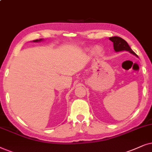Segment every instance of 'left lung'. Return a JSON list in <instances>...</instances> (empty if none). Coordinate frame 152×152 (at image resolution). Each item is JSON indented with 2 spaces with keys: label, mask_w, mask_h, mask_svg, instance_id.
<instances>
[{
  "label": "left lung",
  "mask_w": 152,
  "mask_h": 152,
  "mask_svg": "<svg viewBox=\"0 0 152 152\" xmlns=\"http://www.w3.org/2000/svg\"><path fill=\"white\" fill-rule=\"evenodd\" d=\"M109 39L113 42V47H114L115 52L126 50V51H129L131 53H132L133 55H135L137 57V56L133 52V50L129 46L128 43L124 39H123L122 38L120 37H112L109 38Z\"/></svg>",
  "instance_id": "left-lung-1"
}]
</instances>
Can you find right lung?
<instances>
[{
    "label": "right lung",
    "mask_w": 152,
    "mask_h": 152,
    "mask_svg": "<svg viewBox=\"0 0 152 152\" xmlns=\"http://www.w3.org/2000/svg\"><path fill=\"white\" fill-rule=\"evenodd\" d=\"M43 41V39H35V40H33V42H42Z\"/></svg>",
    "instance_id": "add662e5"
}]
</instances>
